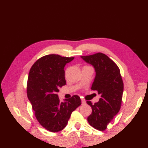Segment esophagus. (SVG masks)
<instances>
[{
  "label": "esophagus",
  "mask_w": 148,
  "mask_h": 148,
  "mask_svg": "<svg viewBox=\"0 0 148 148\" xmlns=\"http://www.w3.org/2000/svg\"><path fill=\"white\" fill-rule=\"evenodd\" d=\"M82 103L83 105H85V104H86V101L84 99H82Z\"/></svg>",
  "instance_id": "esophagus-1"
}]
</instances>
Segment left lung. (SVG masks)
Masks as SVG:
<instances>
[{
  "instance_id": "8db88e82",
  "label": "left lung",
  "mask_w": 148,
  "mask_h": 148,
  "mask_svg": "<svg viewBox=\"0 0 148 148\" xmlns=\"http://www.w3.org/2000/svg\"><path fill=\"white\" fill-rule=\"evenodd\" d=\"M81 58L94 66L95 76L91 89L101 95L99 101L94 105L86 101L92 110L88 122L95 129L103 131L121 108L124 84L120 70L105 54L99 53Z\"/></svg>"
}]
</instances>
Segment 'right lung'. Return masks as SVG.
Segmentation results:
<instances>
[{"label":"right lung","instance_id":"add662e5","mask_svg":"<svg viewBox=\"0 0 148 148\" xmlns=\"http://www.w3.org/2000/svg\"><path fill=\"white\" fill-rule=\"evenodd\" d=\"M74 57L49 54L38 60L29 73L27 95L36 119L51 132H58L66 126L72 112L81 105L80 97L74 95L60 102L57 93L65 85L64 67Z\"/></svg>","mask_w":148,"mask_h":148}]
</instances>
